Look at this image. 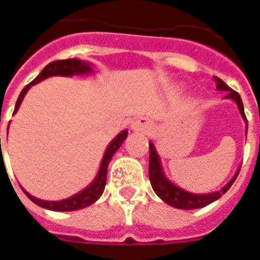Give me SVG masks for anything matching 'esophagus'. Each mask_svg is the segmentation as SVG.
Instances as JSON below:
<instances>
[{
  "instance_id": "34e87169",
  "label": "esophagus",
  "mask_w": 260,
  "mask_h": 260,
  "mask_svg": "<svg viewBox=\"0 0 260 260\" xmlns=\"http://www.w3.org/2000/svg\"><path fill=\"white\" fill-rule=\"evenodd\" d=\"M131 128H132V131H134V132H145V131L147 129V122L145 121V119L139 118V119H136L135 122L132 124V126H131Z\"/></svg>"
}]
</instances>
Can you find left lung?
<instances>
[{"instance_id":"left-lung-1","label":"left lung","mask_w":260,"mask_h":260,"mask_svg":"<svg viewBox=\"0 0 260 260\" xmlns=\"http://www.w3.org/2000/svg\"><path fill=\"white\" fill-rule=\"evenodd\" d=\"M214 80H216V87L217 90L227 91L225 94V99H231L233 102H235V104L238 106V110H240V114L242 115V118L245 121L246 132H248V121H246L245 113H244V104H242V100H241L240 94L234 91L231 87L224 83L223 80L220 78H216L214 76ZM149 152H150V157H149V180H150V184H152L153 191L156 192V195L164 201L167 205L173 207H177V209H184V210H192V209H201V207H205L207 205H210L212 202L217 201L221 198L223 193L229 191L230 186L234 184V181L237 180L238 177V173H240V167L237 170V173L234 174V177L225 184V185L220 189V191L210 192V193H192V192H188L185 189H182L180 186H177L175 184H173L171 181L166 177L163 171V167H161V161H160V157H158L157 150L153 145L152 142H149Z\"/></svg>"}]
</instances>
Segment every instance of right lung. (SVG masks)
<instances>
[{
	"label": "right lung",
	"instance_id": "obj_1",
	"mask_svg": "<svg viewBox=\"0 0 260 260\" xmlns=\"http://www.w3.org/2000/svg\"><path fill=\"white\" fill-rule=\"evenodd\" d=\"M86 74H93V65H91L90 62L80 61V59L78 58L58 59V61L50 62L47 67H44V69H43L40 74L37 75L36 79L31 80L30 83L26 85L25 87H23V90L20 91L19 97H18V100H16V104H15L14 114L19 110V106L22 104L23 97H25L27 90H29L33 85H36L39 82L47 79L50 76H74V75ZM126 136H128V131L124 129L122 132H119L118 135L115 136L113 141L110 142V145H108L107 149H106L104 156H103L102 158L100 169H99V173H97L96 178L91 181L90 184L86 186L85 189H82V191L78 192V193H75L74 196L67 198V199H62V201H43V199H39V198H35L33 195H30V193L26 192L23 188H22V189H23V192L26 193V196H27L33 203H36L37 206L44 207V209H48V210H54V212H72V210H79V209H83V207L90 206L91 203H94V202L102 196L103 191H104V186H106V181H107L108 163L111 161L114 153L117 152L119 149V146L124 143V141L126 139Z\"/></svg>",
	"mask_w": 260,
	"mask_h": 260
}]
</instances>
